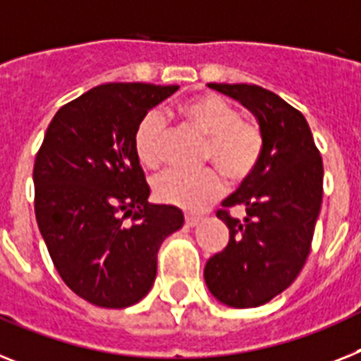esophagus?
<instances>
[{
	"label": "esophagus",
	"mask_w": 361,
	"mask_h": 361,
	"mask_svg": "<svg viewBox=\"0 0 361 361\" xmlns=\"http://www.w3.org/2000/svg\"><path fill=\"white\" fill-rule=\"evenodd\" d=\"M184 223H186V227H197L199 223H201V217L192 216V214H186V217H184Z\"/></svg>",
	"instance_id": "34e87169"
}]
</instances>
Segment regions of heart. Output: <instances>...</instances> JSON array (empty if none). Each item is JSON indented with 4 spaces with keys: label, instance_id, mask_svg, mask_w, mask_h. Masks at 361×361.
Wrapping results in <instances>:
<instances>
[{
    "label": "heart",
    "instance_id": "obj_1",
    "mask_svg": "<svg viewBox=\"0 0 361 361\" xmlns=\"http://www.w3.org/2000/svg\"><path fill=\"white\" fill-rule=\"evenodd\" d=\"M178 116L192 129L207 136L204 160L214 164L231 183H241L252 175L264 151L260 125L240 118L232 103L216 94L190 97L178 105ZM166 120L159 110H149L134 130V153L145 168L162 162ZM223 192V180L214 169L180 171L169 169L154 180L159 201L171 207L199 212Z\"/></svg>",
    "mask_w": 361,
    "mask_h": 361
}]
</instances>
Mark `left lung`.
<instances>
[{"instance_id": "left-lung-1", "label": "left lung", "mask_w": 361, "mask_h": 361, "mask_svg": "<svg viewBox=\"0 0 361 361\" xmlns=\"http://www.w3.org/2000/svg\"><path fill=\"white\" fill-rule=\"evenodd\" d=\"M208 88L241 103L264 134L262 159L219 210L228 243L204 266L208 291L232 308H256L290 288L310 252L323 199V160L308 121L282 97L256 85Z\"/></svg>"}]
</instances>
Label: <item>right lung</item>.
<instances>
[{"label": "right lung", "mask_w": 361, "mask_h": 361, "mask_svg": "<svg viewBox=\"0 0 361 361\" xmlns=\"http://www.w3.org/2000/svg\"><path fill=\"white\" fill-rule=\"evenodd\" d=\"M177 85L109 82L59 109L32 169L35 212L59 275L101 308H129L157 279L162 241L183 210L151 204L134 130ZM133 216V226H125Z\"/></svg>", "instance_id": "obj_1"}]
</instances>
